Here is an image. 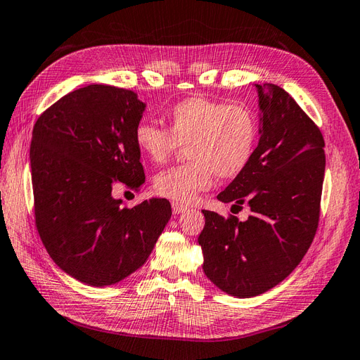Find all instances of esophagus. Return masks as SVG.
Here are the masks:
<instances>
[{"mask_svg":"<svg viewBox=\"0 0 360 360\" xmlns=\"http://www.w3.org/2000/svg\"><path fill=\"white\" fill-rule=\"evenodd\" d=\"M189 209L188 205H183V204H180V202H172V212L176 213V214H180V213H183V212H186Z\"/></svg>","mask_w":360,"mask_h":360,"instance_id":"34e87169","label":"esophagus"}]
</instances>
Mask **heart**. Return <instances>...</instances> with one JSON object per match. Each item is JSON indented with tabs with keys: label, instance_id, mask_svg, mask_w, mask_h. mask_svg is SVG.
<instances>
[{
	"label": "heart",
	"instance_id": "1",
	"mask_svg": "<svg viewBox=\"0 0 360 360\" xmlns=\"http://www.w3.org/2000/svg\"><path fill=\"white\" fill-rule=\"evenodd\" d=\"M168 129L139 122L134 138L150 162H167L180 146L188 147L184 165L160 172L155 189L162 197L189 204L212 188L214 177H237L252 159L258 126L249 108L195 96L165 114Z\"/></svg>",
	"mask_w": 360,
	"mask_h": 360
}]
</instances>
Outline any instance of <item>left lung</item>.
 Returning a JSON list of instances; mask_svg holds the SVG:
<instances>
[{
  "mask_svg": "<svg viewBox=\"0 0 360 360\" xmlns=\"http://www.w3.org/2000/svg\"><path fill=\"white\" fill-rule=\"evenodd\" d=\"M259 139L248 167L217 195L233 207L248 205L240 222L202 210L198 237L204 274L236 297L274 288L299 266L319 226L326 168L320 129L275 84H255Z\"/></svg>",
  "mask_w": 360,
  "mask_h": 360,
  "instance_id": "1",
  "label": "left lung"
}]
</instances>
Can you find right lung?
I'll return each instance as SVG.
<instances>
[{
	"instance_id": "add662e5",
	"label": "right lung",
	"mask_w": 360,
	"mask_h": 360,
	"mask_svg": "<svg viewBox=\"0 0 360 360\" xmlns=\"http://www.w3.org/2000/svg\"><path fill=\"white\" fill-rule=\"evenodd\" d=\"M146 103L138 94L93 84L43 112L30 147L36 226L63 271L91 287L114 285L143 266L172 214L169 201L127 209L115 183L146 181L134 132Z\"/></svg>"
}]
</instances>
